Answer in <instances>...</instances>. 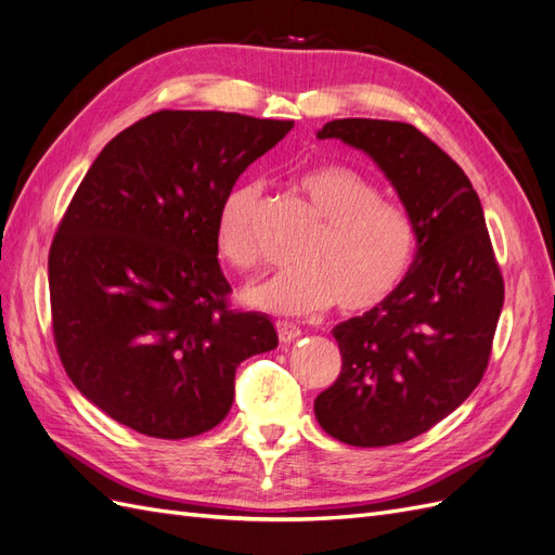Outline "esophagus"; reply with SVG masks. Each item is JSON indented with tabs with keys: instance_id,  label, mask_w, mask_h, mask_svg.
Returning <instances> with one entry per match:
<instances>
[{
	"instance_id": "1",
	"label": "esophagus",
	"mask_w": 555,
	"mask_h": 555,
	"mask_svg": "<svg viewBox=\"0 0 555 555\" xmlns=\"http://www.w3.org/2000/svg\"><path fill=\"white\" fill-rule=\"evenodd\" d=\"M275 331H278V338L282 343H292L300 335V328L292 322H284V319H282V322H275Z\"/></svg>"
}]
</instances>
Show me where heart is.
Instances as JSON below:
<instances>
[{"instance_id": "heart-1", "label": "heart", "mask_w": 555, "mask_h": 555, "mask_svg": "<svg viewBox=\"0 0 555 555\" xmlns=\"http://www.w3.org/2000/svg\"><path fill=\"white\" fill-rule=\"evenodd\" d=\"M294 184L322 222L300 245V263L249 284L243 294L247 304L282 314L322 310L333 300L343 312L384 304L414 263V217L382 198L377 184L347 164L308 166L296 173ZM259 196L257 182H241L227 192L215 217V247L241 273L259 263Z\"/></svg>"}]
</instances>
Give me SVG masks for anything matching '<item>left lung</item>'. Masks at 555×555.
<instances>
[{
    "instance_id": "left-lung-1",
    "label": "left lung",
    "mask_w": 555,
    "mask_h": 555,
    "mask_svg": "<svg viewBox=\"0 0 555 555\" xmlns=\"http://www.w3.org/2000/svg\"><path fill=\"white\" fill-rule=\"evenodd\" d=\"M319 139L371 155L418 231L408 278L384 304L335 326L343 367L314 400L331 438L389 447L430 430L489 367L505 282L479 196L461 166L408 122L345 117Z\"/></svg>"
}]
</instances>
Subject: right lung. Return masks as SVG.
Listing matches in <instances>:
<instances>
[{"mask_svg":"<svg viewBox=\"0 0 555 555\" xmlns=\"http://www.w3.org/2000/svg\"><path fill=\"white\" fill-rule=\"evenodd\" d=\"M292 120L157 111L102 150L48 255L50 317L76 389L159 440L215 428L241 361L278 345L271 319L233 310L215 217Z\"/></svg>","mask_w":555,"mask_h":555,"instance_id":"obj_1","label":"right lung"}]
</instances>
